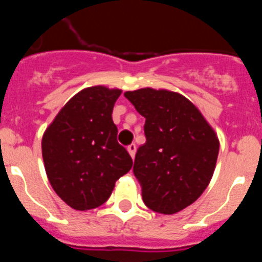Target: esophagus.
<instances>
[{
    "mask_svg": "<svg viewBox=\"0 0 262 262\" xmlns=\"http://www.w3.org/2000/svg\"><path fill=\"white\" fill-rule=\"evenodd\" d=\"M127 151H128V154L131 155V157L134 159V157H135V152H136V145L134 144V143L133 144H129L128 147H127Z\"/></svg>",
    "mask_w": 262,
    "mask_h": 262,
    "instance_id": "esophagus-1",
    "label": "esophagus"
}]
</instances>
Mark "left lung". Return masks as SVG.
<instances>
[{"label": "left lung", "mask_w": 262, "mask_h": 262, "mask_svg": "<svg viewBox=\"0 0 262 262\" xmlns=\"http://www.w3.org/2000/svg\"><path fill=\"white\" fill-rule=\"evenodd\" d=\"M124 97L145 118V143L134 164L143 201L160 214L181 211L211 180L219 154L214 129L189 99L174 92L145 88Z\"/></svg>", "instance_id": "1"}]
</instances>
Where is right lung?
Instances as JSON below:
<instances>
[{"instance_id":"add662e5","label":"right lung","mask_w":262,"mask_h":262,"mask_svg":"<svg viewBox=\"0 0 262 262\" xmlns=\"http://www.w3.org/2000/svg\"><path fill=\"white\" fill-rule=\"evenodd\" d=\"M122 90H81L46 129L41 154L51 186L72 209L103 205L133 159L117 140L113 107Z\"/></svg>"}]
</instances>
